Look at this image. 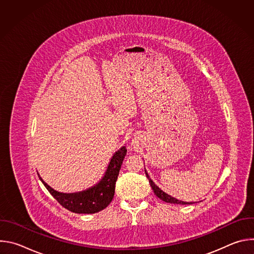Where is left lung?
<instances>
[{"label":"left lung","mask_w":254,"mask_h":254,"mask_svg":"<svg viewBox=\"0 0 254 254\" xmlns=\"http://www.w3.org/2000/svg\"><path fill=\"white\" fill-rule=\"evenodd\" d=\"M144 172H146V175H147V177H148V179H149L150 185H151V187H152L154 193H155L156 196L159 197L161 200H163V201H165V202H167V203H171V204H180V205L193 204V202H184V201H181V200H178V199H176V198L170 196L169 194L165 193L162 189H160V188L153 182V180L150 178V176H149V174L147 173L146 170H144Z\"/></svg>","instance_id":"8db88e82"}]
</instances>
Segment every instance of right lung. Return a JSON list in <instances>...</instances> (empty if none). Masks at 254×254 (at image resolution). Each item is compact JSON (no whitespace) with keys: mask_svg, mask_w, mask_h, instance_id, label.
<instances>
[{"mask_svg":"<svg viewBox=\"0 0 254 254\" xmlns=\"http://www.w3.org/2000/svg\"><path fill=\"white\" fill-rule=\"evenodd\" d=\"M127 155L126 147H122L117 151L111 159L107 169L100 179L99 182L94 186L75 193H62L51 188L43 179H39L49 193L67 210L77 214H93L97 213L111 204L114 196L118 176Z\"/></svg>","mask_w":254,"mask_h":254,"instance_id":"add662e5","label":"right lung"}]
</instances>
